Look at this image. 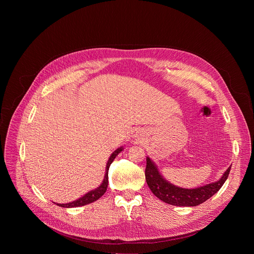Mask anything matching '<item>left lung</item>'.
Wrapping results in <instances>:
<instances>
[{
    "label": "left lung",
    "mask_w": 254,
    "mask_h": 254,
    "mask_svg": "<svg viewBox=\"0 0 254 254\" xmlns=\"http://www.w3.org/2000/svg\"><path fill=\"white\" fill-rule=\"evenodd\" d=\"M230 169L231 167L226 170L221 179L217 182L195 189L179 188L167 182L150 158H147V167L144 175H146L147 184L153 194L163 202L175 206L194 207L204 203L220 190L228 178Z\"/></svg>",
    "instance_id": "1"
}]
</instances>
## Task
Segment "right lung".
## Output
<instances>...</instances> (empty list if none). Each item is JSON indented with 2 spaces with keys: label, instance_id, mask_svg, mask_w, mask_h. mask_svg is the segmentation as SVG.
<instances>
[{
  "label": "right lung",
  "instance_id": "right-lung-1",
  "mask_svg": "<svg viewBox=\"0 0 254 254\" xmlns=\"http://www.w3.org/2000/svg\"><path fill=\"white\" fill-rule=\"evenodd\" d=\"M123 151V148H119L118 150H116L112 156L110 157V159H108V162L106 164V173H105V176H104V179L102 181V184L95 190L93 191H90L89 193L85 194L83 197L79 198L78 200H75L73 202H70V203H67V204H57L58 206L60 207H64V208H72V207H79V206H84V205H87L89 203H92L94 201H96L97 199H99L106 191L107 189V185H108V169H110V166L111 164L114 162V160L116 159V157ZM56 204V203H55Z\"/></svg>",
  "mask_w": 254,
  "mask_h": 254
}]
</instances>
